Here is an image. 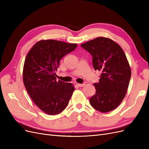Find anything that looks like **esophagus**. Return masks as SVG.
<instances>
[{
	"label": "esophagus",
	"instance_id": "34e87169",
	"mask_svg": "<svg viewBox=\"0 0 149 149\" xmlns=\"http://www.w3.org/2000/svg\"><path fill=\"white\" fill-rule=\"evenodd\" d=\"M84 85H85V84H78V83L76 84V86H77L78 87H79V88H81V87H83Z\"/></svg>",
	"mask_w": 149,
	"mask_h": 149
}]
</instances>
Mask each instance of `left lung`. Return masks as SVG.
I'll list each match as a JSON object with an SVG mask.
<instances>
[{"instance_id":"left-lung-1","label":"left lung","mask_w":149,"mask_h":149,"mask_svg":"<svg viewBox=\"0 0 149 149\" xmlns=\"http://www.w3.org/2000/svg\"><path fill=\"white\" fill-rule=\"evenodd\" d=\"M93 56L94 69L101 71L99 83L94 84L96 94L90 104L96 110H114L124 98L131 71L123 49L112 40L98 37L81 45Z\"/></svg>"}]
</instances>
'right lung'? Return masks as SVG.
Segmentation results:
<instances>
[{
    "label": "right lung",
    "instance_id": "right-lung-1",
    "mask_svg": "<svg viewBox=\"0 0 149 149\" xmlns=\"http://www.w3.org/2000/svg\"><path fill=\"white\" fill-rule=\"evenodd\" d=\"M76 47L77 44L58 40H41L26 56L23 71L25 87L35 104L47 114L56 115L63 111L74 91L71 83L57 81L55 71L61 58Z\"/></svg>",
    "mask_w": 149,
    "mask_h": 149
}]
</instances>
